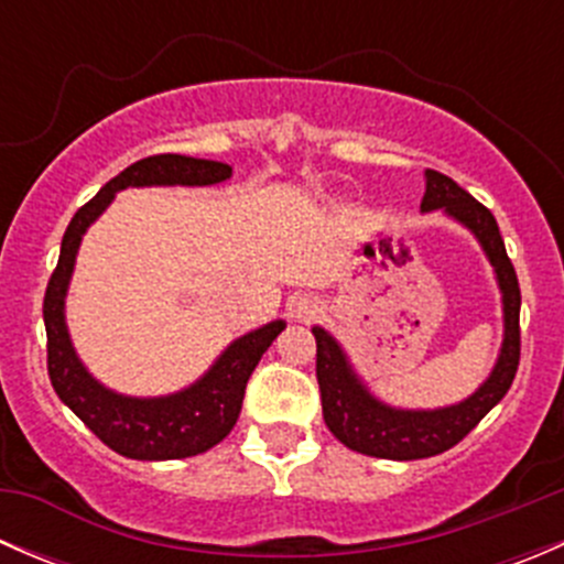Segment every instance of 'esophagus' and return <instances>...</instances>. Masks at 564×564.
Wrapping results in <instances>:
<instances>
[{"instance_id": "34e87169", "label": "esophagus", "mask_w": 564, "mask_h": 564, "mask_svg": "<svg viewBox=\"0 0 564 564\" xmlns=\"http://www.w3.org/2000/svg\"><path fill=\"white\" fill-rule=\"evenodd\" d=\"M318 311L316 300L311 297H294L289 300V316L297 318V322H308V318H314Z\"/></svg>"}]
</instances>
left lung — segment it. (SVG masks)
Instances as JSON below:
<instances>
[{
    "mask_svg": "<svg viewBox=\"0 0 564 564\" xmlns=\"http://www.w3.org/2000/svg\"><path fill=\"white\" fill-rule=\"evenodd\" d=\"M420 209L423 213L442 209L460 226H466L477 237L480 248L486 250L488 261L497 272L499 292H502V349H499L497 366L488 373L486 382L460 403L442 409H395L379 401L366 388V382L355 373L338 340L324 327H314L316 379L318 390H322L324 423L333 431L335 440L344 442L349 451L362 453V456L414 460L451 451L502 401L505 392L513 384L516 371H519L521 289L513 261L508 259L505 240L499 235L497 218L491 215V209L471 198L458 182L434 172V169L425 172V196Z\"/></svg>",
    "mask_w": 564,
    "mask_h": 564,
    "instance_id": "8db88e82",
    "label": "left lung"
}]
</instances>
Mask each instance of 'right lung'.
I'll return each mask as SVG.
<instances>
[{"mask_svg": "<svg viewBox=\"0 0 564 564\" xmlns=\"http://www.w3.org/2000/svg\"><path fill=\"white\" fill-rule=\"evenodd\" d=\"M231 176L229 163L187 155H152L135 161L108 180L93 202L73 215L62 237L59 261L43 300V322L48 335V377L56 395L78 420L113 453L135 460L191 458L229 436L240 417L246 384L261 355L286 327L283 318L237 338L191 388L161 398H133L104 388L84 368L73 349L65 324V297L70 286L82 237L124 187L150 185H215Z\"/></svg>", "mask_w": 564, "mask_h": 564, "instance_id": "1", "label": "right lung"}]
</instances>
